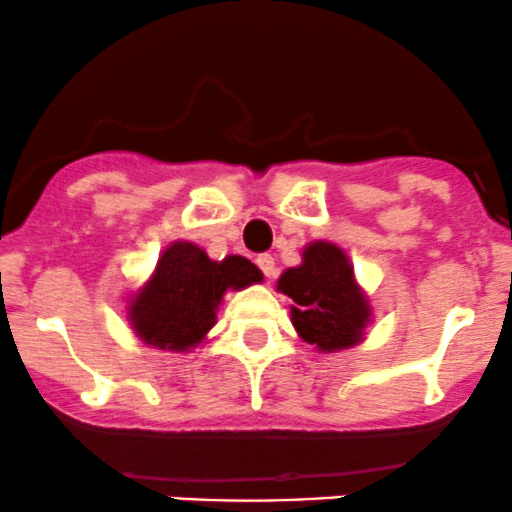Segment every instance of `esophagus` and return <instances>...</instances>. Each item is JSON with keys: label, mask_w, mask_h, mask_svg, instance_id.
I'll return each instance as SVG.
<instances>
[{"label": "esophagus", "mask_w": 512, "mask_h": 512, "mask_svg": "<svg viewBox=\"0 0 512 512\" xmlns=\"http://www.w3.org/2000/svg\"><path fill=\"white\" fill-rule=\"evenodd\" d=\"M256 266L261 268L263 276H273V273H276V258L271 254H261L256 258Z\"/></svg>", "instance_id": "34e87169"}]
</instances>
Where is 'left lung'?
<instances>
[{
    "instance_id": "1",
    "label": "left lung",
    "mask_w": 512,
    "mask_h": 512,
    "mask_svg": "<svg viewBox=\"0 0 512 512\" xmlns=\"http://www.w3.org/2000/svg\"><path fill=\"white\" fill-rule=\"evenodd\" d=\"M278 291L293 298L291 318L298 335L323 352L352 347L370 323V305L357 288L342 249L315 241L303 251V263L278 278Z\"/></svg>"
}]
</instances>
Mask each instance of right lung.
Here are the masks:
<instances>
[{"instance_id":"obj_1","label":"right lung","mask_w":512,"mask_h":512,"mask_svg":"<svg viewBox=\"0 0 512 512\" xmlns=\"http://www.w3.org/2000/svg\"><path fill=\"white\" fill-rule=\"evenodd\" d=\"M258 281L261 271L249 258L212 261L199 246L177 241L162 254L152 281L130 305V320L147 345L189 350L217 323L221 295Z\"/></svg>"}]
</instances>
